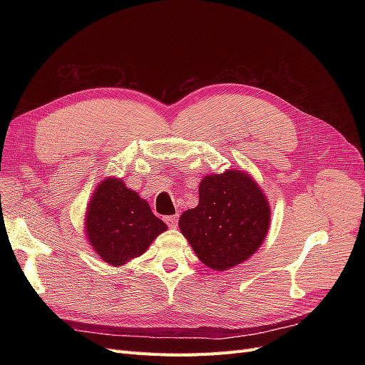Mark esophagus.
I'll list each match as a JSON object with an SVG mask.
<instances>
[{"label":"esophagus","instance_id":"34e87169","mask_svg":"<svg viewBox=\"0 0 365 365\" xmlns=\"http://www.w3.org/2000/svg\"><path fill=\"white\" fill-rule=\"evenodd\" d=\"M164 220H165V224H168L170 228H176V227H178V215L168 216Z\"/></svg>","mask_w":365,"mask_h":365}]
</instances>
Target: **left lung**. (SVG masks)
<instances>
[{
	"label": "left lung",
	"mask_w": 365,
	"mask_h": 365,
	"mask_svg": "<svg viewBox=\"0 0 365 365\" xmlns=\"http://www.w3.org/2000/svg\"><path fill=\"white\" fill-rule=\"evenodd\" d=\"M271 220L267 196L240 170L207 175L200 204L180 217V230L196 256L216 271L250 259L263 244Z\"/></svg>",
	"instance_id": "8db88e82"
}]
</instances>
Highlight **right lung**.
Listing matches in <instances>:
<instances>
[{"label": "right lung", "mask_w": 365, "mask_h": 365, "mask_svg": "<svg viewBox=\"0 0 365 365\" xmlns=\"http://www.w3.org/2000/svg\"><path fill=\"white\" fill-rule=\"evenodd\" d=\"M165 230L149 204L121 180L102 181L88 202L86 237L98 257L113 267L141 256Z\"/></svg>", "instance_id": "1"}]
</instances>
